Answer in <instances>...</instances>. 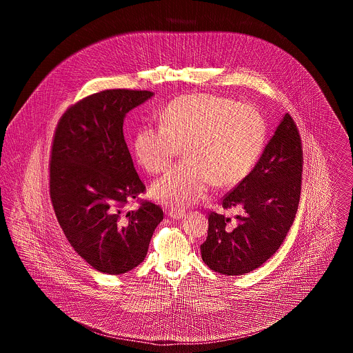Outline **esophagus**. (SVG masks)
Segmentation results:
<instances>
[{
    "label": "esophagus",
    "mask_w": 353,
    "mask_h": 353,
    "mask_svg": "<svg viewBox=\"0 0 353 353\" xmlns=\"http://www.w3.org/2000/svg\"><path fill=\"white\" fill-rule=\"evenodd\" d=\"M168 216L170 219H181L185 217V210H180V209H172L169 210Z\"/></svg>",
    "instance_id": "34e87169"
}]
</instances>
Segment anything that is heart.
I'll list each match as a JSON object with an SVG mask.
<instances>
[{
    "label": "heart",
    "mask_w": 353,
    "mask_h": 353,
    "mask_svg": "<svg viewBox=\"0 0 353 353\" xmlns=\"http://www.w3.org/2000/svg\"><path fill=\"white\" fill-rule=\"evenodd\" d=\"M160 125L137 130L134 152L147 172L160 173L183 148L184 163L151 186L152 197L172 208L201 201L212 183H241L258 163L268 139L266 120L255 107L210 94L170 101L160 114Z\"/></svg>",
    "instance_id": "1"
}]
</instances>
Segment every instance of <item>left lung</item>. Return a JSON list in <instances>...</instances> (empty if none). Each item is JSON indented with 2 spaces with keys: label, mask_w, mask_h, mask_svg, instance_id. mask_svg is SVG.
I'll use <instances>...</instances> for the list:
<instances>
[{
  "label": "left lung",
  "mask_w": 353,
  "mask_h": 353,
  "mask_svg": "<svg viewBox=\"0 0 353 353\" xmlns=\"http://www.w3.org/2000/svg\"><path fill=\"white\" fill-rule=\"evenodd\" d=\"M302 143L285 114L252 172L226 194L222 206L242 213L235 221L209 214L202 261L223 275H243L279 249L298 210L302 186Z\"/></svg>",
  "instance_id": "left-lung-1"
}]
</instances>
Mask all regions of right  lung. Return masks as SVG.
Segmentation results:
<instances>
[{"label":"right lung","mask_w":353,"mask_h":353,"mask_svg":"<svg viewBox=\"0 0 353 353\" xmlns=\"http://www.w3.org/2000/svg\"><path fill=\"white\" fill-rule=\"evenodd\" d=\"M151 91L105 90L59 120L51 150L50 197L68 242L94 269L119 275L139 266L163 221L159 205L125 203L145 190L124 140L123 123Z\"/></svg>","instance_id":"obj_1"}]
</instances>
